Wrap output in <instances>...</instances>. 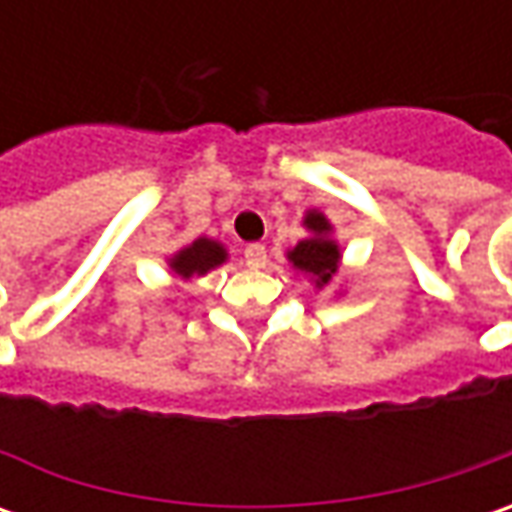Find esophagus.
I'll list each match as a JSON object with an SVG mask.
<instances>
[{
	"mask_svg": "<svg viewBox=\"0 0 512 512\" xmlns=\"http://www.w3.org/2000/svg\"><path fill=\"white\" fill-rule=\"evenodd\" d=\"M245 265L250 270H259V267L267 265V247L259 245V242H253V245L245 247Z\"/></svg>",
	"mask_w": 512,
	"mask_h": 512,
	"instance_id": "obj_1",
	"label": "esophagus"
}]
</instances>
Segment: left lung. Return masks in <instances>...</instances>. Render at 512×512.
Segmentation results:
<instances>
[{
    "instance_id": "8db88e82",
    "label": "left lung",
    "mask_w": 512,
    "mask_h": 512,
    "mask_svg": "<svg viewBox=\"0 0 512 512\" xmlns=\"http://www.w3.org/2000/svg\"><path fill=\"white\" fill-rule=\"evenodd\" d=\"M305 227L310 230V236L302 239L293 250H287V259L293 262L296 270L307 273L316 287L330 285L339 273V262H342V253H339V245L330 239L333 227L325 219V213L319 210H307Z\"/></svg>"
}]
</instances>
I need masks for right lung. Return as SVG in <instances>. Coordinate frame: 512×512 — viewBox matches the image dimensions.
Listing matches in <instances>:
<instances>
[{
    "instance_id": "obj_1",
    "label": "right lung",
    "mask_w": 512,
    "mask_h": 512,
    "mask_svg": "<svg viewBox=\"0 0 512 512\" xmlns=\"http://www.w3.org/2000/svg\"><path fill=\"white\" fill-rule=\"evenodd\" d=\"M227 259L225 245L213 242V239H196L193 245L182 247L179 253H173L168 259L170 270L182 279H190V276H205L213 267H219Z\"/></svg>"
}]
</instances>
